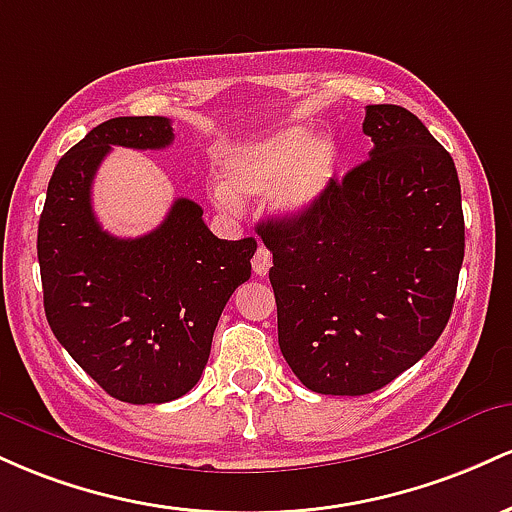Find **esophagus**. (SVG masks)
I'll list each match as a JSON object with an SVG mask.
<instances>
[{"instance_id": "1", "label": "esophagus", "mask_w": 512, "mask_h": 512, "mask_svg": "<svg viewBox=\"0 0 512 512\" xmlns=\"http://www.w3.org/2000/svg\"><path fill=\"white\" fill-rule=\"evenodd\" d=\"M271 263H273L271 251H268L266 246H258L256 254H254V261H251V266H254V273L256 275H266L268 271H271Z\"/></svg>"}]
</instances>
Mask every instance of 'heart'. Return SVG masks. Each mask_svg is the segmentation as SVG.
I'll return each instance as SVG.
<instances>
[{"label": "heart", "mask_w": 512, "mask_h": 512, "mask_svg": "<svg viewBox=\"0 0 512 512\" xmlns=\"http://www.w3.org/2000/svg\"><path fill=\"white\" fill-rule=\"evenodd\" d=\"M227 183L215 186V203L237 212L239 195L273 191L280 215L297 220L309 215L331 191L338 171V149L329 137H314L307 128H283L263 140L229 149L225 164Z\"/></svg>", "instance_id": "obj_1"}]
</instances>
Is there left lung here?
<instances>
[{
  "instance_id": "left-lung-1",
  "label": "left lung",
  "mask_w": 512,
  "mask_h": 512,
  "mask_svg": "<svg viewBox=\"0 0 512 512\" xmlns=\"http://www.w3.org/2000/svg\"><path fill=\"white\" fill-rule=\"evenodd\" d=\"M363 132L370 159L317 208L258 225L280 350L317 394L377 392L416 365L447 326L464 258L450 152L392 103L367 106Z\"/></svg>"
}]
</instances>
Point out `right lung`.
Instances as JSON below:
<instances>
[{"label": "right lung", "mask_w": 512, "mask_h": 512, "mask_svg": "<svg viewBox=\"0 0 512 512\" xmlns=\"http://www.w3.org/2000/svg\"><path fill=\"white\" fill-rule=\"evenodd\" d=\"M162 116L111 118L60 159L38 222V263L50 329L113 399L164 404L198 384L232 292L251 278L256 239H217L203 208L174 200L137 239L103 232L91 183L111 147L164 149Z\"/></svg>", "instance_id": "obj_1"}]
</instances>
